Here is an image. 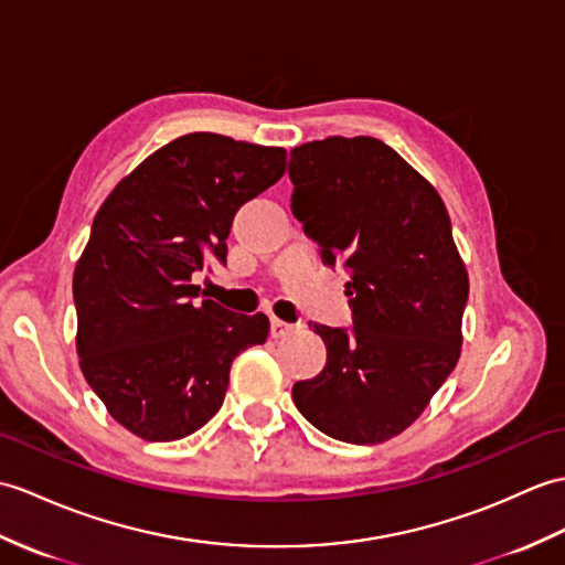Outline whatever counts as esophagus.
<instances>
[{"label": "esophagus", "mask_w": 565, "mask_h": 565, "mask_svg": "<svg viewBox=\"0 0 565 565\" xmlns=\"http://www.w3.org/2000/svg\"><path fill=\"white\" fill-rule=\"evenodd\" d=\"M294 330H296V324L284 322V320H279V318H271V337H274V339L288 337Z\"/></svg>", "instance_id": "esophagus-1"}]
</instances>
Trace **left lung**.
<instances>
[{
    "label": "left lung",
    "instance_id": "left-lung-1",
    "mask_svg": "<svg viewBox=\"0 0 565 565\" xmlns=\"http://www.w3.org/2000/svg\"><path fill=\"white\" fill-rule=\"evenodd\" d=\"M291 209L327 265L351 269L353 330L315 324L320 375L294 385L327 436L375 445L424 414L462 351L467 267L430 182L373 137H327L291 151Z\"/></svg>",
    "mask_w": 565,
    "mask_h": 565
}]
</instances>
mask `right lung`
<instances>
[{"label": "right lung", "mask_w": 565, "mask_h": 565, "mask_svg": "<svg viewBox=\"0 0 565 565\" xmlns=\"http://www.w3.org/2000/svg\"><path fill=\"white\" fill-rule=\"evenodd\" d=\"M286 170V149L214 132L182 135L105 196L74 269L76 353L117 424L168 443L223 404L231 363L265 344L267 315L200 300L192 274L226 238L238 209Z\"/></svg>", "instance_id": "right-lung-1"}]
</instances>
